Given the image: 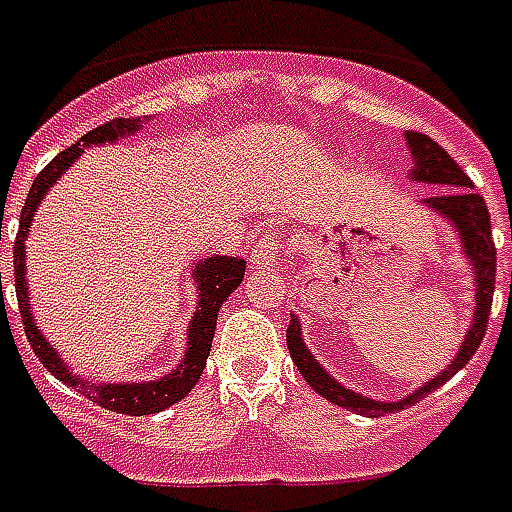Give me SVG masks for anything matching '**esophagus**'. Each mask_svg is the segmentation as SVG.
I'll list each match as a JSON object with an SVG mask.
<instances>
[{
    "mask_svg": "<svg viewBox=\"0 0 512 512\" xmlns=\"http://www.w3.org/2000/svg\"><path fill=\"white\" fill-rule=\"evenodd\" d=\"M282 241L279 238H263L260 244L252 249V255H249V260H252V266L255 268H276L279 266V257H282Z\"/></svg>",
    "mask_w": 512,
    "mask_h": 512,
    "instance_id": "esophagus-1",
    "label": "esophagus"
}]
</instances>
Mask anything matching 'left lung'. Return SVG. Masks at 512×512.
<instances>
[{
    "instance_id": "1",
    "label": "left lung",
    "mask_w": 512,
    "mask_h": 512,
    "mask_svg": "<svg viewBox=\"0 0 512 512\" xmlns=\"http://www.w3.org/2000/svg\"><path fill=\"white\" fill-rule=\"evenodd\" d=\"M407 146H410V154L415 157V168L410 173L412 181L442 184L445 187L439 195L426 198L423 203L434 208L445 219H450L453 227L458 230V238H461V246H464V257L472 263L475 285H478V290H475V320L469 325L467 336H464V342L458 347L456 358L450 361L448 369H442L434 380H429L423 388L410 393L407 399L374 401L369 396H361V393L344 388L342 382L333 380L331 374L314 361V355L306 350L304 339H301V323H298V317H293L290 328H287V350H290V358L298 366L301 377L323 399L339 404L344 410L361 412L366 418H380V415L404 410V407H410L415 401L426 399L431 391H437L439 385H445L453 374L461 372L467 366V361L475 355V350L483 342V336H486L488 314H491V301H494V285H497V246H494V238H491V217H488L486 200L480 198L478 192L472 189V181H469L467 173L458 168V162L439 146L437 140H431L423 132H407Z\"/></svg>"
}]
</instances>
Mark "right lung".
<instances>
[{"label":"right lung","mask_w":512,"mask_h":512,"mask_svg":"<svg viewBox=\"0 0 512 512\" xmlns=\"http://www.w3.org/2000/svg\"><path fill=\"white\" fill-rule=\"evenodd\" d=\"M140 130V119H113L108 124H100L97 130L86 132L83 135L84 146H94V143H116L124 135H132ZM83 154V147L73 143L70 149H64L62 154H56L54 160L48 162L37 179H34L26 203L21 208V219H18V236L13 244V271H15V295H18V309H21V320H24L26 339L32 344L34 355L40 358L48 372L54 374L56 380L73 385L83 396H89L97 401L100 407L119 415H154V412L168 410L170 404H176L187 396L195 385H198L200 374L206 369V358L211 352V342H214V331H217V314L219 306L225 304L227 295L233 293L241 282H244L246 260L238 257H206L192 266V276L198 282V312L189 323V342L187 352H184V361L173 369L170 374L160 377V380L151 382H89L83 377H75L67 363L62 361V355L54 350V344L45 339L37 323L32 320V304H29V295H26V233L32 225V217L40 200L48 195V189L54 187L56 181L62 179V173L73 165ZM0 293H2V274H0Z\"/></svg>","instance_id":"obj_1"}]
</instances>
